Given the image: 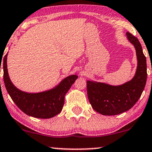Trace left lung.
<instances>
[{
  "mask_svg": "<svg viewBox=\"0 0 152 152\" xmlns=\"http://www.w3.org/2000/svg\"><path fill=\"white\" fill-rule=\"evenodd\" d=\"M126 37L135 47L138 65L132 80L119 86L87 81V94L92 108L104 115H118L129 110L140 98L147 82L146 57L138 39L129 32Z\"/></svg>",
  "mask_w": 152,
  "mask_h": 152,
  "instance_id": "1",
  "label": "left lung"
}]
</instances>
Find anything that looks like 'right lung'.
<instances>
[{"instance_id": "add662e5", "label": "right lung", "mask_w": 152, "mask_h": 152, "mask_svg": "<svg viewBox=\"0 0 152 152\" xmlns=\"http://www.w3.org/2000/svg\"><path fill=\"white\" fill-rule=\"evenodd\" d=\"M6 54L3 58V80L7 93L16 106L27 115L34 118H53L61 111L64 98L72 84L78 78L72 75L64 78L57 86L50 90L37 93H30L20 91L10 80L7 71Z\"/></svg>"}]
</instances>
